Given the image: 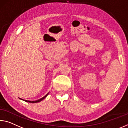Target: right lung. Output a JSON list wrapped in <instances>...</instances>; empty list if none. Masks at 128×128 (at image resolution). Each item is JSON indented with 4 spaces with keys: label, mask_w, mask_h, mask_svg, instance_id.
Listing matches in <instances>:
<instances>
[{
    "label": "right lung",
    "mask_w": 128,
    "mask_h": 128,
    "mask_svg": "<svg viewBox=\"0 0 128 128\" xmlns=\"http://www.w3.org/2000/svg\"><path fill=\"white\" fill-rule=\"evenodd\" d=\"M48 94H48H46L45 96H44L43 97H42V98H40V99H39V100H36V101H28V100H24V101H26V102H31V103H36V102H40V101H42V100H43V99H44L46 98V97L47 96V95ZM21 99V98H20ZM22 100H23V99H22Z\"/></svg>",
    "instance_id": "add662e5"
}]
</instances>
